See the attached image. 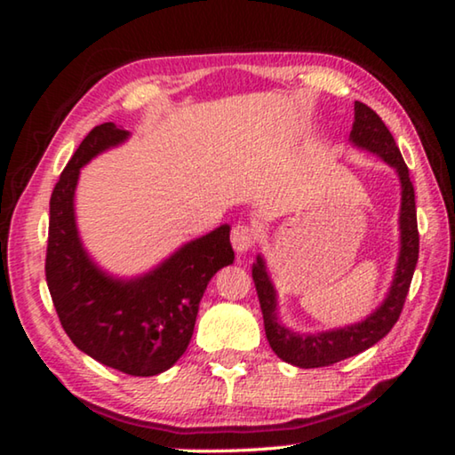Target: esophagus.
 I'll list each match as a JSON object with an SVG mask.
<instances>
[{"instance_id":"esophagus-1","label":"esophagus","mask_w":455,"mask_h":455,"mask_svg":"<svg viewBox=\"0 0 455 455\" xmlns=\"http://www.w3.org/2000/svg\"><path fill=\"white\" fill-rule=\"evenodd\" d=\"M254 242H257V234H254L252 228L244 226V223H238L232 229V246L238 254H246L248 251H252Z\"/></svg>"}]
</instances>
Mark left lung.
Returning <instances> with one entry per match:
<instances>
[{"mask_svg":"<svg viewBox=\"0 0 455 455\" xmlns=\"http://www.w3.org/2000/svg\"><path fill=\"white\" fill-rule=\"evenodd\" d=\"M350 142L363 151L381 157L389 167H394L400 178V254H397L394 282H391L387 296L366 319L316 333H296L279 321L277 290L267 271L265 259L257 254V263L252 265V279L257 285L260 310H263L267 341L283 363L300 366V369H319V366L335 364L339 360L369 350L379 339H383L400 319L416 269V260H419V226H416L414 186L410 182V172L403 164L394 136L381 117L369 105L360 101L354 103Z\"/></svg>","mask_w":455,"mask_h":455,"instance_id":"1","label":"left lung"}]
</instances>
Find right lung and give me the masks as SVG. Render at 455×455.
I'll list each match as a JSON object with an SVG mask.
<instances>
[{
    "instance_id": "1",
    "label": "right lung",
    "mask_w": 455,
    "mask_h": 455,
    "mask_svg": "<svg viewBox=\"0 0 455 455\" xmlns=\"http://www.w3.org/2000/svg\"><path fill=\"white\" fill-rule=\"evenodd\" d=\"M128 136L105 122L68 161L49 201L45 275L61 327L78 350L126 375L153 377L186 352L207 283L234 263V251L223 223L136 277L111 275L91 259L74 209L80 170Z\"/></svg>"
}]
</instances>
